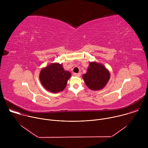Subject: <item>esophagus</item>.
Masks as SVG:
<instances>
[{
	"label": "esophagus",
	"instance_id": "1",
	"mask_svg": "<svg viewBox=\"0 0 148 148\" xmlns=\"http://www.w3.org/2000/svg\"><path fill=\"white\" fill-rule=\"evenodd\" d=\"M81 74L80 73H74V75L75 76H76V77H78L81 76Z\"/></svg>",
	"mask_w": 148,
	"mask_h": 148
}]
</instances>
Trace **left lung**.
<instances>
[{
    "mask_svg": "<svg viewBox=\"0 0 148 148\" xmlns=\"http://www.w3.org/2000/svg\"><path fill=\"white\" fill-rule=\"evenodd\" d=\"M86 86L91 90H101L106 86L110 78L109 70L103 64L90 62L86 74L82 75Z\"/></svg>",
    "mask_w": 148,
    "mask_h": 148,
    "instance_id": "8db88e82",
    "label": "left lung"
}]
</instances>
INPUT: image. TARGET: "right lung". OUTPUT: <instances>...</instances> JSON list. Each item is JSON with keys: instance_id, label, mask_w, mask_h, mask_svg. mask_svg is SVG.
Returning <instances> with one entry per match:
<instances>
[{"instance_id": "add662e5", "label": "right lung", "mask_w": 148, "mask_h": 148, "mask_svg": "<svg viewBox=\"0 0 148 148\" xmlns=\"http://www.w3.org/2000/svg\"><path fill=\"white\" fill-rule=\"evenodd\" d=\"M71 76L70 72L66 71L62 64L54 62L41 70L39 79L46 90L57 93L66 88Z\"/></svg>"}]
</instances>
